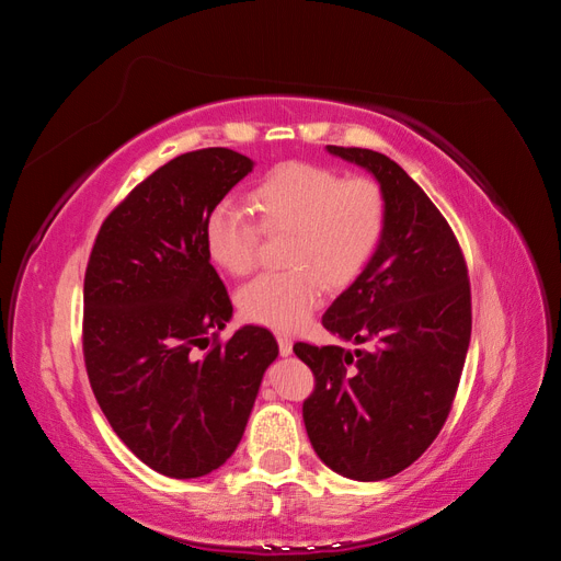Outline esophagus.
<instances>
[{
  "mask_svg": "<svg viewBox=\"0 0 561 561\" xmlns=\"http://www.w3.org/2000/svg\"><path fill=\"white\" fill-rule=\"evenodd\" d=\"M278 348H280V355H290L293 353V339L287 334H278Z\"/></svg>",
  "mask_w": 561,
  "mask_h": 561,
  "instance_id": "obj_1",
  "label": "esophagus"
}]
</instances>
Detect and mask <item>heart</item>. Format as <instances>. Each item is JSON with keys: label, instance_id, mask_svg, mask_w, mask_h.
I'll use <instances>...</instances> for the list:
<instances>
[{"label": "heart", "instance_id": "b5f03b06", "mask_svg": "<svg viewBox=\"0 0 561 561\" xmlns=\"http://www.w3.org/2000/svg\"><path fill=\"white\" fill-rule=\"evenodd\" d=\"M250 203L257 222L231 201L215 206L203 227L208 257L231 276H245L257 264L262 231L290 233L278 274L250 280L239 293L241 313L274 330L307 325L320 307L325 283L346 287L375 254L386 198L369 178H342L313 163H283L252 186Z\"/></svg>", "mask_w": 561, "mask_h": 561}]
</instances>
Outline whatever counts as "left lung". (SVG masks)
I'll list each match as a JSON object with an SVG mask.
<instances>
[{"instance_id":"8db88e82","label":"left lung","mask_w":561,"mask_h":561,"mask_svg":"<svg viewBox=\"0 0 561 561\" xmlns=\"http://www.w3.org/2000/svg\"><path fill=\"white\" fill-rule=\"evenodd\" d=\"M381 186L386 225L363 274L322 316L342 346L295 344L316 377L304 426L334 472L393 478L443 431L470 344V283L461 248L426 192L386 154L328 145Z\"/></svg>"}]
</instances>
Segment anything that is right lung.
<instances>
[{
  "label": "right lung",
  "mask_w": 561,
  "mask_h": 561,
  "mask_svg": "<svg viewBox=\"0 0 561 561\" xmlns=\"http://www.w3.org/2000/svg\"><path fill=\"white\" fill-rule=\"evenodd\" d=\"M254 163L225 147L161 165L110 213L83 278V360L122 443L165 478H203L239 447L278 344L243 325L210 264L203 227Z\"/></svg>",
  "instance_id": "obj_1"
}]
</instances>
